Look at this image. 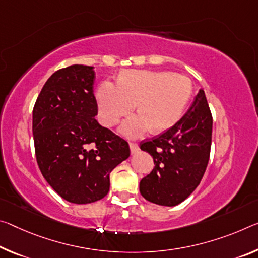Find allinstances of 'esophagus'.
<instances>
[{
	"label": "esophagus",
	"instance_id": "obj_1",
	"mask_svg": "<svg viewBox=\"0 0 258 258\" xmlns=\"http://www.w3.org/2000/svg\"><path fill=\"white\" fill-rule=\"evenodd\" d=\"M130 150L132 154H136L139 151V146L138 144H134V142H131L130 144Z\"/></svg>",
	"mask_w": 258,
	"mask_h": 258
}]
</instances>
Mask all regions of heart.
<instances>
[{
    "instance_id": "obj_1",
    "label": "heart",
    "mask_w": 258,
    "mask_h": 258,
    "mask_svg": "<svg viewBox=\"0 0 258 258\" xmlns=\"http://www.w3.org/2000/svg\"><path fill=\"white\" fill-rule=\"evenodd\" d=\"M191 95V81L186 76L166 71L126 70L118 84L105 80L96 91L99 119L112 127L136 108L140 112L126 119L120 133L130 139L172 127L182 116Z\"/></svg>"
}]
</instances>
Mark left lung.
<instances>
[{"instance_id": "left-lung-1", "label": "left lung", "mask_w": 258, "mask_h": 258, "mask_svg": "<svg viewBox=\"0 0 258 258\" xmlns=\"http://www.w3.org/2000/svg\"><path fill=\"white\" fill-rule=\"evenodd\" d=\"M212 116L200 89L180 120L141 150L154 158V170L140 181V193L151 203L174 207L189 196L206 172L210 156Z\"/></svg>"}]
</instances>
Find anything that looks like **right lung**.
I'll return each mask as SVG.
<instances>
[{"instance_id":"obj_1","label":"right lung","mask_w":258,"mask_h":258,"mask_svg":"<svg viewBox=\"0 0 258 258\" xmlns=\"http://www.w3.org/2000/svg\"><path fill=\"white\" fill-rule=\"evenodd\" d=\"M93 69L73 64L56 71L41 89L33 109L41 173L57 194L76 204L103 199L111 171L130 156L127 142L95 119Z\"/></svg>"}]
</instances>
